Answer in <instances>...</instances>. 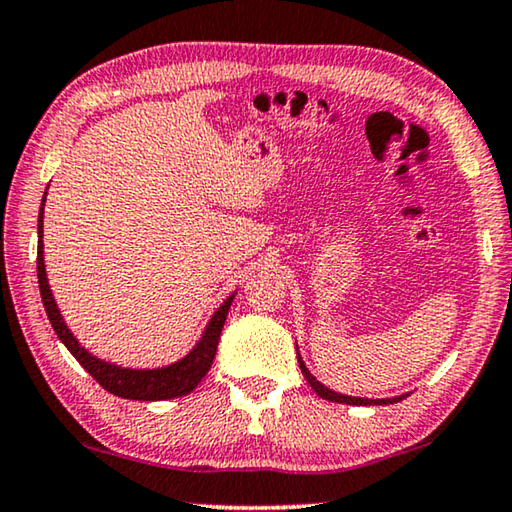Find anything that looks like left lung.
I'll return each mask as SVG.
<instances>
[{"instance_id":"left-lung-1","label":"left lung","mask_w":512,"mask_h":512,"mask_svg":"<svg viewBox=\"0 0 512 512\" xmlns=\"http://www.w3.org/2000/svg\"><path fill=\"white\" fill-rule=\"evenodd\" d=\"M298 362H300V369H302V374H305L307 383L311 385V388L316 390V395H318V397L328 399V402L353 404V406H372V404H395V402H399V399H404V395H399V397H392V399H362V397H348V395H339V392L330 390V388H325V385H323L321 381H316V376L311 374L309 369L305 367V362H302V358H298Z\"/></svg>"}]
</instances>
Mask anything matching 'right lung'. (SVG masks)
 <instances>
[{
    "mask_svg": "<svg viewBox=\"0 0 512 512\" xmlns=\"http://www.w3.org/2000/svg\"><path fill=\"white\" fill-rule=\"evenodd\" d=\"M43 203H46V196H43L41 210H39V251H36V272H39L43 307H46V314L50 318V323H53V330L57 332V337L62 339V344L69 348L73 358H76L80 365L94 376L96 383L103 385V390H108L110 395H117L124 399H140V402H159V399L189 395V392L203 381V376L210 372L214 355H217L221 328H224L228 309H231V302L235 295L226 298L224 305L214 311V316L210 318V323H207V328L203 332L201 342L191 348L182 360L159 369H127V367L110 365V362L96 358V355H92L87 348L80 346L78 339L71 335L69 328H66L62 314H59L53 291H50L48 286L46 263H43Z\"/></svg>",
    "mask_w": 512,
    "mask_h": 512,
    "instance_id": "obj_1",
    "label": "right lung"
}]
</instances>
